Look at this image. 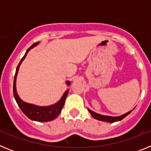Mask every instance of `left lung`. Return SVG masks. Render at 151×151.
<instances>
[{"instance_id": "8db88e82", "label": "left lung", "mask_w": 151, "mask_h": 151, "mask_svg": "<svg viewBox=\"0 0 151 151\" xmlns=\"http://www.w3.org/2000/svg\"><path fill=\"white\" fill-rule=\"evenodd\" d=\"M88 110L89 113H91V115L94 117V119H97V120L104 121V122H111V123L122 120V119L125 118V116H127L129 113L132 111V110L131 111H129V112H128V113H125V114H123V115L119 116H104V115H101V114H98V113H95V112H94V111H92V110H89V109H88Z\"/></svg>"}]
</instances>
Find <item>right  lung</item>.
<instances>
[{
	"label": "right lung",
	"instance_id": "add662e5",
	"mask_svg": "<svg viewBox=\"0 0 151 151\" xmlns=\"http://www.w3.org/2000/svg\"><path fill=\"white\" fill-rule=\"evenodd\" d=\"M39 44V42H36V43L33 44L32 46L26 50V54L23 56L22 59H21L20 62L19 63V65L17 67V70H16V74L14 76V80H13V96L15 98L16 101H17V104H18L19 107L20 108L22 113L32 120L37 121V122H49V121L54 120V119L57 118L58 116L60 115V113H61L63 107L65 104V101L67 97L68 92H69V89L65 91L63 95L60 98L58 102H57L54 104L50 105V106H37V105L32 104H29V103L24 102L23 101L21 100V98L19 97L17 91V88H16V82H17V76L18 74L19 69L21 63L24 59L26 58V55L29 53V50L31 49H32L34 47L37 46ZM66 85L69 86L71 82L69 81H66Z\"/></svg>",
	"mask_w": 151,
	"mask_h": 151
}]
</instances>
